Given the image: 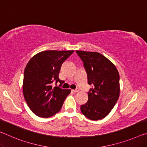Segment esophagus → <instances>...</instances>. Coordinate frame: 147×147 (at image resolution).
Listing matches in <instances>:
<instances>
[{"label": "esophagus", "mask_w": 147, "mask_h": 147, "mask_svg": "<svg viewBox=\"0 0 147 147\" xmlns=\"http://www.w3.org/2000/svg\"><path fill=\"white\" fill-rule=\"evenodd\" d=\"M73 91L74 92V93H77V92L79 91V89H78V88H76V89H73Z\"/></svg>", "instance_id": "34e87169"}]
</instances>
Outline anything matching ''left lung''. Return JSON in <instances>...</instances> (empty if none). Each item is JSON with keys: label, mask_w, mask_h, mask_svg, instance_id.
I'll return each instance as SVG.
<instances>
[{"label": "left lung", "mask_w": 147, "mask_h": 147, "mask_svg": "<svg viewBox=\"0 0 147 147\" xmlns=\"http://www.w3.org/2000/svg\"><path fill=\"white\" fill-rule=\"evenodd\" d=\"M82 60L92 88L88 92V100L80 106L87 118L100 120L108 115L117 101L120 93L119 74L112 62L96 52L76 51Z\"/></svg>", "instance_id": "left-lung-1"}]
</instances>
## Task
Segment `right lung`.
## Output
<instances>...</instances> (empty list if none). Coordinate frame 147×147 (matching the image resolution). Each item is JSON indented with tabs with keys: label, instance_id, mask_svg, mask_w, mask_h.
<instances>
[{
	"label": "right lung",
	"instance_id": "add662e5",
	"mask_svg": "<svg viewBox=\"0 0 147 147\" xmlns=\"http://www.w3.org/2000/svg\"><path fill=\"white\" fill-rule=\"evenodd\" d=\"M74 51H47L30 59L24 71V97L32 112L47 118L60 110L70 89H61L59 73L63 62ZM55 83L56 86H53Z\"/></svg>",
	"mask_w": 147,
	"mask_h": 147
}]
</instances>
